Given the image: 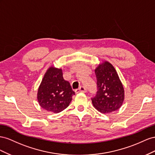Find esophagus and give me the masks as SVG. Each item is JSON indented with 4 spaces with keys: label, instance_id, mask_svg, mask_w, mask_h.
<instances>
[{
    "label": "esophagus",
    "instance_id": "1",
    "mask_svg": "<svg viewBox=\"0 0 155 155\" xmlns=\"http://www.w3.org/2000/svg\"><path fill=\"white\" fill-rule=\"evenodd\" d=\"M86 87L84 86H81L79 88H78L77 90H76V91L77 93H80V92H86Z\"/></svg>",
    "mask_w": 155,
    "mask_h": 155
}]
</instances>
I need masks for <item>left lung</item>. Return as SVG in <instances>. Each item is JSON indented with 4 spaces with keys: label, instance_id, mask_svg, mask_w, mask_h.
<instances>
[{
    "label": "left lung",
    "instance_id": "8db88e82",
    "mask_svg": "<svg viewBox=\"0 0 155 155\" xmlns=\"http://www.w3.org/2000/svg\"><path fill=\"white\" fill-rule=\"evenodd\" d=\"M95 73L97 91L91 98L93 105L103 114L116 111L121 107L125 98L124 88L116 69L105 61L98 65Z\"/></svg>",
    "mask_w": 155,
    "mask_h": 155
}]
</instances>
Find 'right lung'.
<instances>
[{
  "instance_id": "right-lung-1",
  "label": "right lung",
  "mask_w": 155,
  "mask_h": 155,
  "mask_svg": "<svg viewBox=\"0 0 155 155\" xmlns=\"http://www.w3.org/2000/svg\"><path fill=\"white\" fill-rule=\"evenodd\" d=\"M74 95L69 82L63 78L62 70L54 67L48 68L38 91V101L41 108L59 113L68 107Z\"/></svg>"
}]
</instances>
